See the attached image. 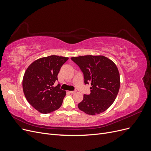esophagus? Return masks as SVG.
Returning <instances> with one entry per match:
<instances>
[{
  "instance_id": "obj_1",
  "label": "esophagus",
  "mask_w": 151,
  "mask_h": 151,
  "mask_svg": "<svg viewBox=\"0 0 151 151\" xmlns=\"http://www.w3.org/2000/svg\"><path fill=\"white\" fill-rule=\"evenodd\" d=\"M76 92V91H69V93H71V94H74Z\"/></svg>"
}]
</instances>
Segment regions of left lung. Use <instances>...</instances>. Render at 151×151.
Wrapping results in <instances>:
<instances>
[{"label":"left lung","mask_w":151,"mask_h":151,"mask_svg":"<svg viewBox=\"0 0 151 151\" xmlns=\"http://www.w3.org/2000/svg\"><path fill=\"white\" fill-rule=\"evenodd\" d=\"M84 74V83L91 84V93L78 104L80 110L91 115L106 111L115 101L120 86L115 63L103 55L72 57Z\"/></svg>","instance_id":"8db88e82"}]
</instances>
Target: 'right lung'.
Listing matches in <instances>:
<instances>
[{
  "instance_id": "1",
  "label": "right lung",
  "mask_w": 151,
  "mask_h": 151,
  "mask_svg": "<svg viewBox=\"0 0 151 151\" xmlns=\"http://www.w3.org/2000/svg\"><path fill=\"white\" fill-rule=\"evenodd\" d=\"M68 57L51 55L37 59L27 68L22 79V89L28 103L38 111L47 114L61 106L66 91L60 84L53 86L58 80L61 67Z\"/></svg>"
}]
</instances>
